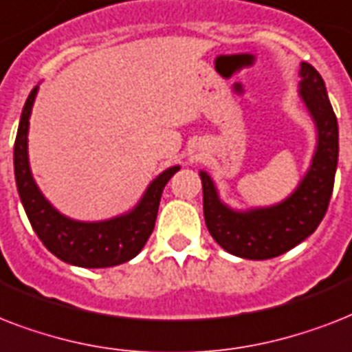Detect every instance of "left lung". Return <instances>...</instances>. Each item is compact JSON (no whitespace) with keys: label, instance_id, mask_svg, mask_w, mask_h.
<instances>
[{"label":"left lung","instance_id":"left-lung-1","mask_svg":"<svg viewBox=\"0 0 352 352\" xmlns=\"http://www.w3.org/2000/svg\"><path fill=\"white\" fill-rule=\"evenodd\" d=\"M300 76V96L316 124L318 146L311 168L290 197L270 208L235 212L221 203L208 173H199L206 228L217 245L237 257L281 256L316 230L329 208L338 166V120L316 69L303 62Z\"/></svg>","mask_w":352,"mask_h":352}]
</instances>
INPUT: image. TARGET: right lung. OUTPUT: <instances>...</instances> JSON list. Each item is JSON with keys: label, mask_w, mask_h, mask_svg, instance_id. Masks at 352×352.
<instances>
[{"label": "right lung", "mask_w": 352, "mask_h": 352, "mask_svg": "<svg viewBox=\"0 0 352 352\" xmlns=\"http://www.w3.org/2000/svg\"><path fill=\"white\" fill-rule=\"evenodd\" d=\"M38 85L30 91L19 118L14 142V175L19 199L32 230L51 254L76 267L106 268L126 263L142 250L155 228L160 195L179 166L168 168L155 179L140 199V203L126 215L98 223H82L62 215L51 206L36 186L29 168L27 133Z\"/></svg>", "instance_id": "right-lung-1"}]
</instances>
